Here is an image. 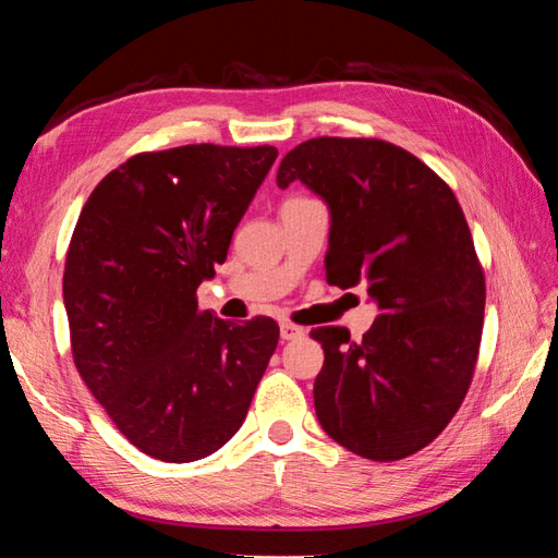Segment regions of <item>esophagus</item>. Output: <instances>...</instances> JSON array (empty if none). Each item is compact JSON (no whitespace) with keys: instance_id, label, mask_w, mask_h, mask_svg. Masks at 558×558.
<instances>
[{"instance_id":"esophagus-1","label":"esophagus","mask_w":558,"mask_h":558,"mask_svg":"<svg viewBox=\"0 0 558 558\" xmlns=\"http://www.w3.org/2000/svg\"><path fill=\"white\" fill-rule=\"evenodd\" d=\"M305 337V329L298 327V325H290V323H282L280 325V339H286V342H292V339H300Z\"/></svg>"}]
</instances>
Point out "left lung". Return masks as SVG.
Here are the masks:
<instances>
[{"instance_id": "1", "label": "left lung", "mask_w": 558, "mask_h": 558, "mask_svg": "<svg viewBox=\"0 0 558 558\" xmlns=\"http://www.w3.org/2000/svg\"><path fill=\"white\" fill-rule=\"evenodd\" d=\"M327 204V280L379 307L362 342L317 327L319 426L354 456L389 462L426 448L465 399L485 319V276L456 194L384 140L315 137L282 157L278 186Z\"/></svg>"}]
</instances>
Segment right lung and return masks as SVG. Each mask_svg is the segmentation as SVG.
<instances>
[{
    "instance_id": "1",
    "label": "right lung",
    "mask_w": 558,
    "mask_h": 558,
    "mask_svg": "<svg viewBox=\"0 0 558 558\" xmlns=\"http://www.w3.org/2000/svg\"><path fill=\"white\" fill-rule=\"evenodd\" d=\"M276 147L186 145L130 157L93 189L63 270L73 362L122 436L194 462L241 428L278 347L270 317L199 313Z\"/></svg>"
}]
</instances>
